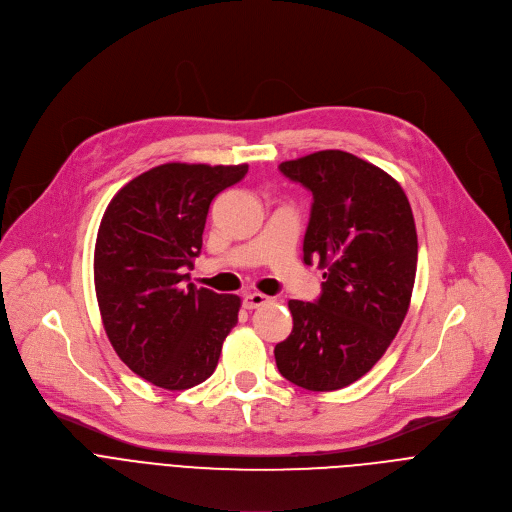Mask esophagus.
I'll return each instance as SVG.
<instances>
[{
    "instance_id": "esophagus-1",
    "label": "esophagus",
    "mask_w": 512,
    "mask_h": 512,
    "mask_svg": "<svg viewBox=\"0 0 512 512\" xmlns=\"http://www.w3.org/2000/svg\"><path fill=\"white\" fill-rule=\"evenodd\" d=\"M267 302H269L267 296L259 294V291H253V294H247V296L243 298V308H245V310H255V308L265 306Z\"/></svg>"
}]
</instances>
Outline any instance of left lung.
Returning <instances> with one entry per match:
<instances>
[{
  "label": "left lung",
  "instance_id": "left-lung-1",
  "mask_svg": "<svg viewBox=\"0 0 512 512\" xmlns=\"http://www.w3.org/2000/svg\"><path fill=\"white\" fill-rule=\"evenodd\" d=\"M314 196L304 261L326 269L316 302L289 300L294 330L275 346L279 373L308 391L367 375L397 336L417 271V233L395 178L348 152L279 164Z\"/></svg>",
  "mask_w": 512,
  "mask_h": 512
}]
</instances>
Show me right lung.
Here are the masks:
<instances>
[{"label": "right lung", "mask_w": 512, "mask_h": 512, "mask_svg": "<svg viewBox=\"0 0 512 512\" xmlns=\"http://www.w3.org/2000/svg\"><path fill=\"white\" fill-rule=\"evenodd\" d=\"M249 166L162 164L109 202L95 243V291L117 356L168 391L206 381L239 320L241 298L188 281L210 202Z\"/></svg>", "instance_id": "add662e5"}]
</instances>
